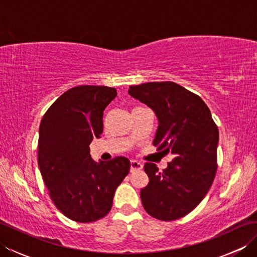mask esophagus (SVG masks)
I'll return each instance as SVG.
<instances>
[{"label": "esophagus", "mask_w": 257, "mask_h": 257, "mask_svg": "<svg viewBox=\"0 0 257 257\" xmlns=\"http://www.w3.org/2000/svg\"><path fill=\"white\" fill-rule=\"evenodd\" d=\"M143 169V165L137 160H132L130 161V171L132 172H135V171H138V170H141Z\"/></svg>", "instance_id": "obj_1"}]
</instances>
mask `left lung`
Masks as SVG:
<instances>
[{"label":"left lung","instance_id":"1","mask_svg":"<svg viewBox=\"0 0 257 257\" xmlns=\"http://www.w3.org/2000/svg\"><path fill=\"white\" fill-rule=\"evenodd\" d=\"M128 92L156 112L159 125L154 146L173 156L162 172L155 163H146L149 183L140 191L141 202L155 219H180L203 200L213 183L219 129L205 102L172 81L130 86Z\"/></svg>","mask_w":257,"mask_h":257}]
</instances>
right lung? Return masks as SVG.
I'll use <instances>...</instances> for the list:
<instances>
[{
    "instance_id": "add662e5",
    "label": "right lung",
    "mask_w": 257,
    "mask_h": 257,
    "mask_svg": "<svg viewBox=\"0 0 257 257\" xmlns=\"http://www.w3.org/2000/svg\"><path fill=\"white\" fill-rule=\"evenodd\" d=\"M116 96L107 86L74 87L42 118L38 167L54 204L76 222L107 215L114 191L129 173L127 158L96 162L90 156V143L102 134L103 110Z\"/></svg>"
}]
</instances>
